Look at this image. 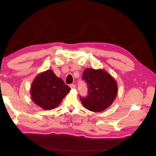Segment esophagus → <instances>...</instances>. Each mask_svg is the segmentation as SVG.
Listing matches in <instances>:
<instances>
[{"mask_svg": "<svg viewBox=\"0 0 156 156\" xmlns=\"http://www.w3.org/2000/svg\"><path fill=\"white\" fill-rule=\"evenodd\" d=\"M71 88H75V84H71L69 85Z\"/></svg>", "mask_w": 156, "mask_h": 156, "instance_id": "1", "label": "esophagus"}]
</instances>
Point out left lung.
Masks as SVG:
<instances>
[{
    "label": "left lung",
    "mask_w": 156,
    "mask_h": 156,
    "mask_svg": "<svg viewBox=\"0 0 156 156\" xmlns=\"http://www.w3.org/2000/svg\"><path fill=\"white\" fill-rule=\"evenodd\" d=\"M82 79L88 87L87 96H79L83 106L93 112L104 111L115 100L117 84L115 80L101 69H87L83 73Z\"/></svg>",
    "instance_id": "left-lung-1"
}]
</instances>
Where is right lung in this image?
<instances>
[{
    "label": "right lung",
    "instance_id": "1",
    "mask_svg": "<svg viewBox=\"0 0 156 156\" xmlns=\"http://www.w3.org/2000/svg\"><path fill=\"white\" fill-rule=\"evenodd\" d=\"M70 90L53 71L48 70L37 75L34 79L30 94L32 101L36 105L45 110H51L60 104Z\"/></svg>",
    "mask_w": 156,
    "mask_h": 156
}]
</instances>
